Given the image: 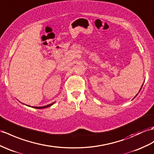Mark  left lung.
Returning a JSON list of instances; mask_svg holds the SVG:
<instances>
[{
    "instance_id": "left-lung-1",
    "label": "left lung",
    "mask_w": 154,
    "mask_h": 154,
    "mask_svg": "<svg viewBox=\"0 0 154 154\" xmlns=\"http://www.w3.org/2000/svg\"><path fill=\"white\" fill-rule=\"evenodd\" d=\"M142 86H143V85H142V87H141V88H140V90H141V88H142ZM140 91H139V92H140ZM137 95H138V94H137V95H136V96H135V97H136V96H137ZM135 97H134V98H135Z\"/></svg>"
}]
</instances>
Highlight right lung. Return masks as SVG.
Listing matches in <instances>:
<instances>
[{"instance_id":"right-lung-1","label":"right lung","mask_w":154,"mask_h":154,"mask_svg":"<svg viewBox=\"0 0 154 154\" xmlns=\"http://www.w3.org/2000/svg\"><path fill=\"white\" fill-rule=\"evenodd\" d=\"M55 102H53L52 103H51V104H48V105H46V106H42V107H37V106H33L32 108H36V109H44V108H48V107L51 106L52 105H53L54 103ZM29 106V107H31L30 106Z\"/></svg>"}]
</instances>
